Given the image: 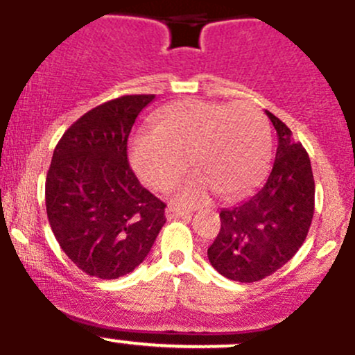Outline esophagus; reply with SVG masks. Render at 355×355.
I'll return each instance as SVG.
<instances>
[{"label":"esophagus","instance_id":"1","mask_svg":"<svg viewBox=\"0 0 355 355\" xmlns=\"http://www.w3.org/2000/svg\"><path fill=\"white\" fill-rule=\"evenodd\" d=\"M166 218H191V209H180L175 208V206H168L166 208Z\"/></svg>","mask_w":355,"mask_h":355}]
</instances>
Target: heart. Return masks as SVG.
<instances>
[{
  "instance_id": "obj_1",
  "label": "heart",
  "mask_w": 355,
  "mask_h": 355,
  "mask_svg": "<svg viewBox=\"0 0 355 355\" xmlns=\"http://www.w3.org/2000/svg\"><path fill=\"white\" fill-rule=\"evenodd\" d=\"M156 133H139L130 144V163L149 187L168 189L187 166L196 168L177 185L182 205H201L215 191L236 198L267 168L272 150L270 126L251 102L182 101L157 114Z\"/></svg>"
}]
</instances>
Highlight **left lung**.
I'll return each mask as SVG.
<instances>
[{
	"instance_id": "8db88e82",
	"label": "left lung",
	"mask_w": 355,
	"mask_h": 355,
	"mask_svg": "<svg viewBox=\"0 0 355 355\" xmlns=\"http://www.w3.org/2000/svg\"><path fill=\"white\" fill-rule=\"evenodd\" d=\"M277 132L272 170L251 198L220 211V232L208 260L223 277L254 283L295 257L314 216V175L307 150L291 130L265 111Z\"/></svg>"
}]
</instances>
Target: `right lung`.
Wrapping results in <instances>:
<instances>
[{
  "label": "right lung",
  "mask_w": 355,
  "mask_h": 355,
  "mask_svg": "<svg viewBox=\"0 0 355 355\" xmlns=\"http://www.w3.org/2000/svg\"><path fill=\"white\" fill-rule=\"evenodd\" d=\"M154 95H125L83 114L62 135L44 184L50 227L88 276L118 279L139 267L164 225L163 201L130 168L128 135Z\"/></svg>",
  "instance_id": "1"
}]
</instances>
